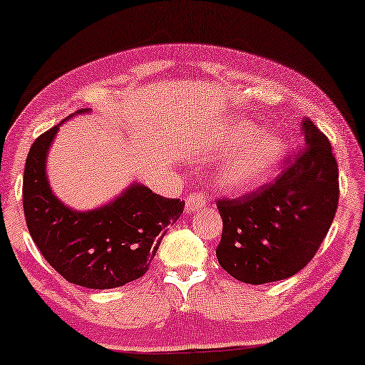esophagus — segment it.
<instances>
[{"label": "esophagus", "mask_w": 365, "mask_h": 365, "mask_svg": "<svg viewBox=\"0 0 365 365\" xmlns=\"http://www.w3.org/2000/svg\"><path fill=\"white\" fill-rule=\"evenodd\" d=\"M202 206H206V196H205V194H201V192H191V194H189L187 200H186V211L187 212L197 211Z\"/></svg>", "instance_id": "34e87169"}]
</instances>
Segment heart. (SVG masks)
Segmentation results:
<instances>
[{"label": "heart", "instance_id": "b5f03b06", "mask_svg": "<svg viewBox=\"0 0 365 365\" xmlns=\"http://www.w3.org/2000/svg\"><path fill=\"white\" fill-rule=\"evenodd\" d=\"M258 130L253 125H238L231 132L230 144H243L251 140ZM282 155V142L275 135H262L250 142L241 153L236 155L223 174L226 187L233 191H245L255 186L267 176L269 169Z\"/></svg>", "mask_w": 365, "mask_h": 365}]
</instances>
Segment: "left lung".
Here are the masks:
<instances>
[{
	"label": "left lung",
	"mask_w": 365,
	"mask_h": 365,
	"mask_svg": "<svg viewBox=\"0 0 365 365\" xmlns=\"http://www.w3.org/2000/svg\"><path fill=\"white\" fill-rule=\"evenodd\" d=\"M304 148L283 159L275 181L241 197H220L223 235L216 257L236 280L263 285L305 268L327 236L339 206L332 145L309 117Z\"/></svg>",
	"instance_id": "1"
}]
</instances>
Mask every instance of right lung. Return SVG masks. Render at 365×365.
Here are the masks:
<instances>
[{"mask_svg": "<svg viewBox=\"0 0 365 365\" xmlns=\"http://www.w3.org/2000/svg\"><path fill=\"white\" fill-rule=\"evenodd\" d=\"M56 130L58 125L36 137L25 164L23 211L33 241L73 285L106 290L137 280L149 269L168 226L182 215L184 202L134 184L98 210H68L45 176L46 150Z\"/></svg>", "mask_w": 365, "mask_h": 365, "instance_id": "obj_1", "label": "right lung"}]
</instances>
